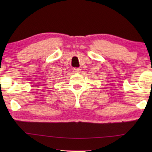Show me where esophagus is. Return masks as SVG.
Returning <instances> with one entry per match:
<instances>
[{
    "instance_id": "obj_1",
    "label": "esophagus",
    "mask_w": 152,
    "mask_h": 152,
    "mask_svg": "<svg viewBox=\"0 0 152 152\" xmlns=\"http://www.w3.org/2000/svg\"><path fill=\"white\" fill-rule=\"evenodd\" d=\"M81 72V69L80 68H73V72L75 73H79Z\"/></svg>"
}]
</instances>
